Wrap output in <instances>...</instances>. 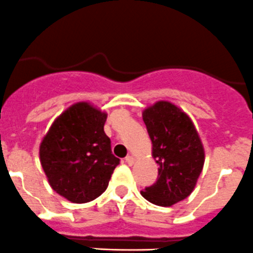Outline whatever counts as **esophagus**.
<instances>
[{
  "mask_svg": "<svg viewBox=\"0 0 253 253\" xmlns=\"http://www.w3.org/2000/svg\"><path fill=\"white\" fill-rule=\"evenodd\" d=\"M125 163L128 165H133L134 164V158L131 155H128L126 158H125Z\"/></svg>",
  "mask_w": 253,
  "mask_h": 253,
  "instance_id": "obj_1",
  "label": "esophagus"
}]
</instances>
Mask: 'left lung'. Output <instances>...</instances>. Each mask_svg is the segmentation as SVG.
Here are the masks:
<instances>
[{
    "mask_svg": "<svg viewBox=\"0 0 253 253\" xmlns=\"http://www.w3.org/2000/svg\"><path fill=\"white\" fill-rule=\"evenodd\" d=\"M159 177L140 194L158 206H172L194 191L205 163V150L191 118L177 105L159 100L144 109Z\"/></svg>",
    "mask_w": 253,
    "mask_h": 253,
    "instance_id": "8db88e82",
    "label": "left lung"
}]
</instances>
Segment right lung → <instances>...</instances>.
<instances>
[{"label": "right lung", "instance_id": "obj_1", "mask_svg": "<svg viewBox=\"0 0 253 253\" xmlns=\"http://www.w3.org/2000/svg\"><path fill=\"white\" fill-rule=\"evenodd\" d=\"M107 117L92 103H74L54 119L41 141L40 160L48 182L71 203L100 196L119 164L104 133Z\"/></svg>", "mask_w": 253, "mask_h": 253}]
</instances>
